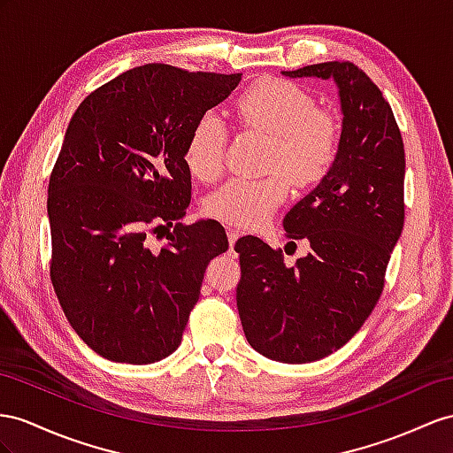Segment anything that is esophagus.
<instances>
[{
    "instance_id": "1",
    "label": "esophagus",
    "mask_w": 453,
    "mask_h": 453,
    "mask_svg": "<svg viewBox=\"0 0 453 453\" xmlns=\"http://www.w3.org/2000/svg\"><path fill=\"white\" fill-rule=\"evenodd\" d=\"M239 237H241V231H237L234 227H227V239H229V247L231 249H234V245H235Z\"/></svg>"
}]
</instances>
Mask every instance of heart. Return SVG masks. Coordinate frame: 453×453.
<instances>
[{"label": "heart", "instance_id": "1", "mask_svg": "<svg viewBox=\"0 0 453 453\" xmlns=\"http://www.w3.org/2000/svg\"><path fill=\"white\" fill-rule=\"evenodd\" d=\"M242 126L272 135L270 176L229 180L208 196L206 212L231 226L257 229L283 204L293 183L311 188L327 176L341 149V122L318 109L314 96L281 78H262L235 103ZM229 130L214 111L203 112L185 143V165L199 180H214L224 170Z\"/></svg>", "mask_w": 453, "mask_h": 453}]
</instances>
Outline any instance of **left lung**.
Masks as SVG:
<instances>
[{"label": "left lung", "instance_id": "1", "mask_svg": "<svg viewBox=\"0 0 453 453\" xmlns=\"http://www.w3.org/2000/svg\"><path fill=\"white\" fill-rule=\"evenodd\" d=\"M285 76L333 78L342 132L333 168L283 219L287 237L310 252L287 265L258 237L235 242L237 310L254 350L308 364L339 350L373 311L403 229V142L388 101L348 61L310 65Z\"/></svg>", "mask_w": 453, "mask_h": 453}]
</instances>
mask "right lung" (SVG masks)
Listing matches in <instances>:
<instances>
[{"instance_id":"1","label":"right lung","mask_w":453,"mask_h":453,"mask_svg":"<svg viewBox=\"0 0 453 453\" xmlns=\"http://www.w3.org/2000/svg\"><path fill=\"white\" fill-rule=\"evenodd\" d=\"M239 82L135 66L91 91L66 127L48 189L50 273L78 337L111 362L145 365L176 350L208 262L229 247L216 219H178L191 203V127Z\"/></svg>"}]
</instances>
